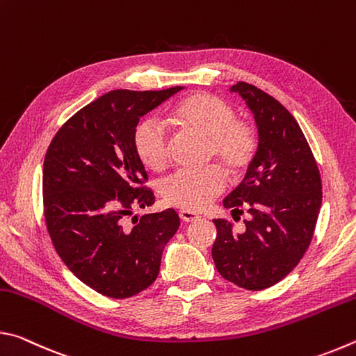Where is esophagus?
<instances>
[{"mask_svg":"<svg viewBox=\"0 0 356 356\" xmlns=\"http://www.w3.org/2000/svg\"><path fill=\"white\" fill-rule=\"evenodd\" d=\"M179 216H180V220L185 221V222H190V221H195V220L200 218V215L195 213V212H190V210H180Z\"/></svg>","mask_w":356,"mask_h":356,"instance_id":"1","label":"esophagus"}]
</instances>
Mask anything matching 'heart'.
<instances>
[{"label": "heart", "mask_w": 356, "mask_h": 356, "mask_svg": "<svg viewBox=\"0 0 356 356\" xmlns=\"http://www.w3.org/2000/svg\"><path fill=\"white\" fill-rule=\"evenodd\" d=\"M174 120L186 131L207 140V155L226 171L237 172L254 154V134L236 120V111L225 100L210 94L185 99L174 110ZM136 155L150 170H161L170 159V141L163 125L155 118L143 119L134 134ZM225 190V177L215 168L180 170L161 184L166 204L186 210L209 206Z\"/></svg>", "instance_id": "obj_1"}]
</instances>
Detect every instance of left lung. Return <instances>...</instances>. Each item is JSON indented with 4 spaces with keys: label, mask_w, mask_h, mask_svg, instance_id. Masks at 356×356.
<instances>
[{
    "label": "left lung",
    "mask_w": 356,
    "mask_h": 356,
    "mask_svg": "<svg viewBox=\"0 0 356 356\" xmlns=\"http://www.w3.org/2000/svg\"><path fill=\"white\" fill-rule=\"evenodd\" d=\"M250 108L259 143L245 179L222 206L243 213L245 231L213 220L215 267L222 278L248 291L276 284L308 250L322 204V182L311 147L295 118L272 95L238 81L231 88Z\"/></svg>",
    "instance_id": "obj_1"
}]
</instances>
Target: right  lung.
<instances>
[{"mask_svg": "<svg viewBox=\"0 0 356 356\" xmlns=\"http://www.w3.org/2000/svg\"><path fill=\"white\" fill-rule=\"evenodd\" d=\"M182 89L108 92L75 113L48 146L42 171L48 234L70 272L105 297L129 298L152 284L179 229L172 209L143 215L134 226L127 216L155 202L143 186L136 125Z\"/></svg>", "mask_w": 356, "mask_h": 356, "instance_id": "right-lung-1", "label": "right lung"}]
</instances>
